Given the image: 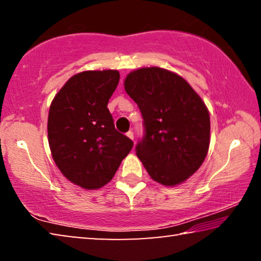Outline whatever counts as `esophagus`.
I'll use <instances>...</instances> for the list:
<instances>
[{
	"mask_svg": "<svg viewBox=\"0 0 261 261\" xmlns=\"http://www.w3.org/2000/svg\"><path fill=\"white\" fill-rule=\"evenodd\" d=\"M126 136H127V137H129V138H130V139H132V140H134V132H132V131H129V132H126Z\"/></svg>",
	"mask_w": 261,
	"mask_h": 261,
	"instance_id": "34e87169",
	"label": "esophagus"
}]
</instances>
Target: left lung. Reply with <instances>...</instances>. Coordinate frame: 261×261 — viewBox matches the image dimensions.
<instances>
[{"label":"left lung","instance_id":"1","mask_svg":"<svg viewBox=\"0 0 261 261\" xmlns=\"http://www.w3.org/2000/svg\"><path fill=\"white\" fill-rule=\"evenodd\" d=\"M124 87L144 120L137 156L155 182H184L208 152L211 123L204 101L184 78L158 67L130 72Z\"/></svg>","mask_w":261,"mask_h":261}]
</instances>
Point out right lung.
Masks as SVG:
<instances>
[{"mask_svg": "<svg viewBox=\"0 0 261 261\" xmlns=\"http://www.w3.org/2000/svg\"><path fill=\"white\" fill-rule=\"evenodd\" d=\"M120 82L117 70L72 76L55 95L48 115V141L61 173L87 190L112 180L134 143L115 129L108 101Z\"/></svg>", "mask_w": 261, "mask_h": 261, "instance_id": "1", "label": "right lung"}]
</instances>
